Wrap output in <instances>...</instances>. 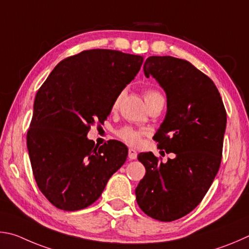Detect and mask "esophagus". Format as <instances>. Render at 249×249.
Masks as SVG:
<instances>
[{
	"label": "esophagus",
	"instance_id": "1",
	"mask_svg": "<svg viewBox=\"0 0 249 249\" xmlns=\"http://www.w3.org/2000/svg\"><path fill=\"white\" fill-rule=\"evenodd\" d=\"M128 156L130 160H136L138 158V153L137 151L134 149H129V153H128Z\"/></svg>",
	"mask_w": 249,
	"mask_h": 249
}]
</instances>
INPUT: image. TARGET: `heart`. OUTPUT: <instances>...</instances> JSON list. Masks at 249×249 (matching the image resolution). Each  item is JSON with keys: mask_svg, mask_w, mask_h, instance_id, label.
Returning a JSON list of instances; mask_svg holds the SVG:
<instances>
[{"mask_svg": "<svg viewBox=\"0 0 249 249\" xmlns=\"http://www.w3.org/2000/svg\"><path fill=\"white\" fill-rule=\"evenodd\" d=\"M122 95L119 94L113 100V104H112V108L116 109L118 108L120 104V100H121ZM160 97H163L160 93H159L158 90L155 89H146L144 91V99H145V103L146 105L149 104L152 100H154L156 98H160ZM144 132L141 131V130H137L132 127H122L117 131V136L119 139H121L122 141L127 143L129 145H137L140 143L141 141V138Z\"/></svg>", "mask_w": 249, "mask_h": 249, "instance_id": "heart-1", "label": "heart"}]
</instances>
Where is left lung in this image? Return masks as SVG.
Listing matches in <instances>:
<instances>
[{
    "label": "left lung",
    "mask_w": 249,
    "mask_h": 249,
    "mask_svg": "<svg viewBox=\"0 0 249 249\" xmlns=\"http://www.w3.org/2000/svg\"><path fill=\"white\" fill-rule=\"evenodd\" d=\"M165 90L167 112L154 140L160 154L174 153L163 163L140 153L145 175L136 188L141 210L162 222L180 219L201 202L220 168L226 111L214 83L188 61L153 55L144 67Z\"/></svg>",
    "instance_id": "obj_1"
}]
</instances>
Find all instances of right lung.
Masks as SVG:
<instances>
[{
  "mask_svg": "<svg viewBox=\"0 0 249 249\" xmlns=\"http://www.w3.org/2000/svg\"><path fill=\"white\" fill-rule=\"evenodd\" d=\"M142 63L141 55L85 50L59 62L38 89L27 149L38 188L54 207L77 211L90 206L124 164V144L98 146L86 136L107 119Z\"/></svg>",
  "mask_w": 249,
  "mask_h": 249,
  "instance_id": "right-lung-1",
  "label": "right lung"
}]
</instances>
